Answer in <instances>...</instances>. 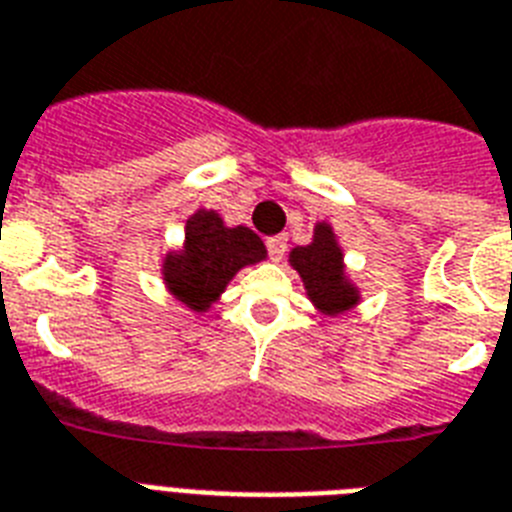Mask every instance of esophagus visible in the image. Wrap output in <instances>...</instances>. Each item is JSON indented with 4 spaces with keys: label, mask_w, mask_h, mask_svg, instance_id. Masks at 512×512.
<instances>
[{
    "label": "esophagus",
    "mask_w": 512,
    "mask_h": 512,
    "mask_svg": "<svg viewBox=\"0 0 512 512\" xmlns=\"http://www.w3.org/2000/svg\"><path fill=\"white\" fill-rule=\"evenodd\" d=\"M265 244H268V255L273 257L276 263L286 255V236H270Z\"/></svg>",
    "instance_id": "obj_1"
}]
</instances>
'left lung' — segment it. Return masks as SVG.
Instances as JSON below:
<instances>
[{"label":"left lung","mask_w":512,"mask_h":512,"mask_svg":"<svg viewBox=\"0 0 512 512\" xmlns=\"http://www.w3.org/2000/svg\"><path fill=\"white\" fill-rule=\"evenodd\" d=\"M289 265L299 273L307 299L318 313L336 318L360 305V289L347 276L344 249L336 239L334 226L326 220L315 223L313 242L289 252Z\"/></svg>","instance_id":"1"}]
</instances>
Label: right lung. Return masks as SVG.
Masks as SVG:
<instances>
[{
    "label": "right lung",
    "instance_id": "1",
    "mask_svg": "<svg viewBox=\"0 0 512 512\" xmlns=\"http://www.w3.org/2000/svg\"><path fill=\"white\" fill-rule=\"evenodd\" d=\"M268 257L263 239L247 226H226L215 210L199 207L186 220L181 249L162 257V284L194 313H207L231 278Z\"/></svg>",
    "mask_w": 512,
    "mask_h": 512
}]
</instances>
